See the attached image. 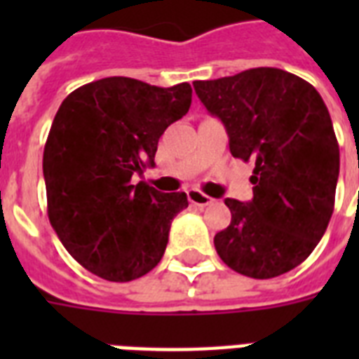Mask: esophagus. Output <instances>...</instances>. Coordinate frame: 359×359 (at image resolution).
<instances>
[{
    "instance_id": "34e87169",
    "label": "esophagus",
    "mask_w": 359,
    "mask_h": 359,
    "mask_svg": "<svg viewBox=\"0 0 359 359\" xmlns=\"http://www.w3.org/2000/svg\"><path fill=\"white\" fill-rule=\"evenodd\" d=\"M188 201L191 203V205H196V207H207V205H210V203H214L212 197H208L207 194H203L201 190H188Z\"/></svg>"
}]
</instances>
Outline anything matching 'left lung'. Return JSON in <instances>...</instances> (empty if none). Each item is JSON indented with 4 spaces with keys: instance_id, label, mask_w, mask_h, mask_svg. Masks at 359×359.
Returning <instances> with one entry per match:
<instances>
[{
    "instance_id": "8db88e82",
    "label": "left lung",
    "mask_w": 359,
    "mask_h": 359,
    "mask_svg": "<svg viewBox=\"0 0 359 359\" xmlns=\"http://www.w3.org/2000/svg\"><path fill=\"white\" fill-rule=\"evenodd\" d=\"M194 89L224 123L231 154L255 160L253 199H225L231 224L214 236L219 259L248 278L289 272L311 255L334 214L339 145L323 97L270 67L194 81Z\"/></svg>"
}]
</instances>
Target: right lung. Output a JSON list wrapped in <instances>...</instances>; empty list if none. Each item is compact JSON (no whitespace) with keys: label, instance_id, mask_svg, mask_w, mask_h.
Returning a JSON list of instances; mask_svg holds the SVG:
<instances>
[{"label":"right lung","instance_id":"obj_1","mask_svg":"<svg viewBox=\"0 0 359 359\" xmlns=\"http://www.w3.org/2000/svg\"><path fill=\"white\" fill-rule=\"evenodd\" d=\"M190 104V83L111 76L78 87L59 106L42 156L48 218L70 255L98 278L132 281L163 257L188 197L132 184V177L154 165L160 135Z\"/></svg>","mask_w":359,"mask_h":359}]
</instances>
